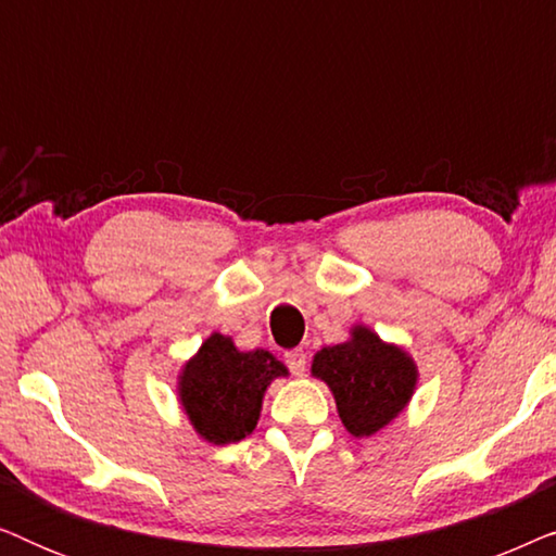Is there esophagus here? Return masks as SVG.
Returning a JSON list of instances; mask_svg holds the SVG:
<instances>
[{
	"mask_svg": "<svg viewBox=\"0 0 556 556\" xmlns=\"http://www.w3.org/2000/svg\"><path fill=\"white\" fill-rule=\"evenodd\" d=\"M286 364H288V369L293 371V375L303 377V375H306L308 356H306V352H303V349H293V352H286Z\"/></svg>",
	"mask_w": 556,
	"mask_h": 556,
	"instance_id": "34e87169",
	"label": "esophagus"
}]
</instances>
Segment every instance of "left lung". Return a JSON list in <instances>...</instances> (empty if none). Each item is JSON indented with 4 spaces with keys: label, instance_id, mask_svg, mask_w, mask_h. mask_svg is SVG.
Masks as SVG:
<instances>
[{
    "label": "left lung",
    "instance_id": "1",
    "mask_svg": "<svg viewBox=\"0 0 556 556\" xmlns=\"http://www.w3.org/2000/svg\"><path fill=\"white\" fill-rule=\"evenodd\" d=\"M311 375L329 384L341 422L354 438H369L390 425L417 384L413 356L367 326H354L344 344L316 352Z\"/></svg>",
    "mask_w": 556,
    "mask_h": 556
}]
</instances>
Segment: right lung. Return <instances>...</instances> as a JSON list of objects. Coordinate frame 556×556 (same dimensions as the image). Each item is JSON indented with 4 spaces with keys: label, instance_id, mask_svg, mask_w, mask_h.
Instances as JSON below:
<instances>
[{
    "label": "right lung",
    "instance_id": "obj_1",
    "mask_svg": "<svg viewBox=\"0 0 556 556\" xmlns=\"http://www.w3.org/2000/svg\"><path fill=\"white\" fill-rule=\"evenodd\" d=\"M276 377H288V369L270 352H240L230 337L212 333L179 371L181 409L207 443H238L255 430Z\"/></svg>",
    "mask_w": 556,
    "mask_h": 556
}]
</instances>
